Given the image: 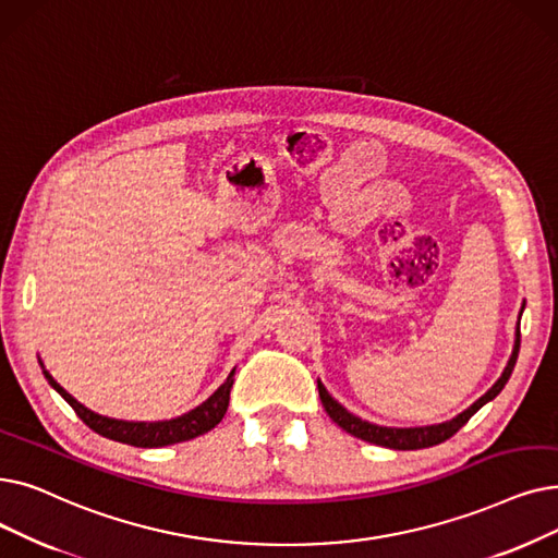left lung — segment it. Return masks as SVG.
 Returning <instances> with one entry per match:
<instances>
[{
    "label": "left lung",
    "mask_w": 558,
    "mask_h": 558,
    "mask_svg": "<svg viewBox=\"0 0 558 558\" xmlns=\"http://www.w3.org/2000/svg\"><path fill=\"white\" fill-rule=\"evenodd\" d=\"M518 353H520V326H518V332H515V347H513V355L511 360H508V365L504 369V374L499 376V380L490 387V390L483 395L476 403H472L465 413H460L458 417L445 422V424H435V426H420V428H390V426H376V424H369L365 420H360L355 415H351L349 410L344 405H339L328 392L326 387L322 385V380H317L319 385V397H322V403L326 408V413L330 415V420L339 426L344 428L347 433L355 435V438L365 440V442H372V445H378V447H390V449H401V451H408V449H424V447H433V445H440L445 440H449L453 433H458L460 426H465L470 422V417L476 413V410L481 405H486L488 401H493L501 390L504 385L508 383V378H511L513 374V367H515V360H518Z\"/></svg>",
    "instance_id": "1"
}]
</instances>
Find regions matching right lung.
<instances>
[{"mask_svg": "<svg viewBox=\"0 0 558 558\" xmlns=\"http://www.w3.org/2000/svg\"><path fill=\"white\" fill-rule=\"evenodd\" d=\"M234 374V372H232ZM232 374L228 376V380L216 390L205 403H201L198 408H193L191 413L168 420V422H120V420H109L102 417L93 410L84 408L80 401L72 399L63 387L45 372V378L50 380V385L54 390L70 403V408L75 410L77 417L93 428L95 433H100L102 438L123 442V445H132V447H166V445H175V442H184L196 438V435H203L207 430H211L216 424H219L226 415L228 403H230V390H232Z\"/></svg>", "mask_w": 558, "mask_h": 558, "instance_id": "right-lung-1", "label": "right lung"}]
</instances>
